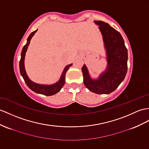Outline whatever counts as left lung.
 I'll use <instances>...</instances> for the list:
<instances>
[{
  "mask_svg": "<svg viewBox=\"0 0 149 149\" xmlns=\"http://www.w3.org/2000/svg\"><path fill=\"white\" fill-rule=\"evenodd\" d=\"M102 35L106 51L107 68L97 79L92 78L84 64L82 67L83 83L90 91L97 94H109L116 89L126 77L128 50L119 32L102 21H94Z\"/></svg>",
  "mask_w": 149,
  "mask_h": 149,
  "instance_id": "obj_1",
  "label": "left lung"
}]
</instances>
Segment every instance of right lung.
<instances>
[{"label": "right lung", "mask_w": 149, "mask_h": 149, "mask_svg": "<svg viewBox=\"0 0 149 149\" xmlns=\"http://www.w3.org/2000/svg\"><path fill=\"white\" fill-rule=\"evenodd\" d=\"M37 31V30L34 31H33L30 35V36H29L28 39H27V42H26V45L23 47L22 51H21V59L19 61L20 73H21V75L22 76V77L23 78L24 80L25 83H26L27 86L31 90H33V91L37 93L42 94V95H44L51 96V95H54V94H56V93L59 92L61 90V88H63V86H64V83H65V78H66V72L69 70L70 67H71L72 66V64L67 65V66L64 68V70L62 72V74H61V76L59 80L57 82L54 83V84H52V85L38 84V83H35L33 81H31V79L28 77L26 70H25L24 58H25V55H26L27 49H28L29 45H30L31 39L33 37V36L35 35V33Z\"/></svg>", "instance_id": "1"}]
</instances>
